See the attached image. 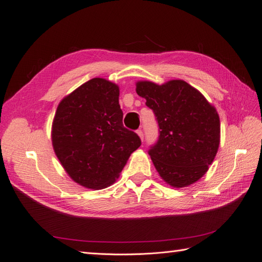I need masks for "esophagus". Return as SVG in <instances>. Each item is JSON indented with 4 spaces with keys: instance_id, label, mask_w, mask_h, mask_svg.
<instances>
[{
    "instance_id": "1",
    "label": "esophagus",
    "mask_w": 262,
    "mask_h": 262,
    "mask_svg": "<svg viewBox=\"0 0 262 262\" xmlns=\"http://www.w3.org/2000/svg\"><path fill=\"white\" fill-rule=\"evenodd\" d=\"M137 133H138V136L140 137V139H141L142 141H143V139H144V134H143V131H142V130H138V131H137Z\"/></svg>"
}]
</instances>
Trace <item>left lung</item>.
I'll return each instance as SVG.
<instances>
[{
	"mask_svg": "<svg viewBox=\"0 0 262 262\" xmlns=\"http://www.w3.org/2000/svg\"><path fill=\"white\" fill-rule=\"evenodd\" d=\"M160 128L148 154L162 179L173 188L199 180L209 169L220 145V117L203 95L181 80L163 85L137 83Z\"/></svg>",
	"mask_w": 262,
	"mask_h": 262,
	"instance_id": "left-lung-1",
	"label": "left lung"
}]
</instances>
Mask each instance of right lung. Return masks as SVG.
Masks as SVG:
<instances>
[{
    "mask_svg": "<svg viewBox=\"0 0 262 262\" xmlns=\"http://www.w3.org/2000/svg\"><path fill=\"white\" fill-rule=\"evenodd\" d=\"M122 118L119 87L105 78H92L61 100L52 123V145L78 185L95 190L113 185L141 145Z\"/></svg>",
    "mask_w": 262,
    "mask_h": 262,
    "instance_id": "1",
    "label": "right lung"
}]
</instances>
